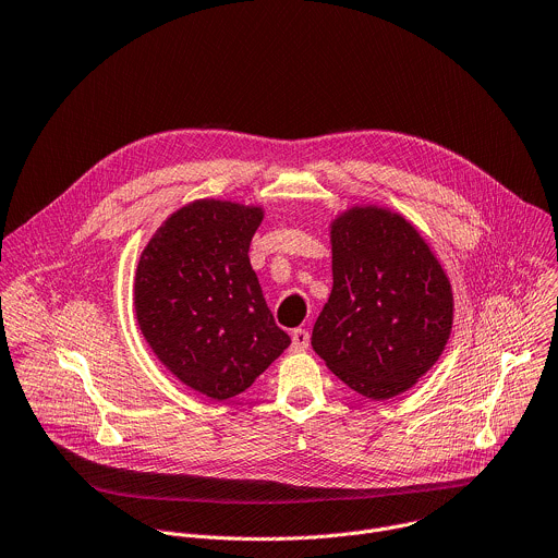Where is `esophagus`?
<instances>
[{
	"instance_id": "esophagus-1",
	"label": "esophagus",
	"mask_w": 558,
	"mask_h": 558,
	"mask_svg": "<svg viewBox=\"0 0 558 558\" xmlns=\"http://www.w3.org/2000/svg\"><path fill=\"white\" fill-rule=\"evenodd\" d=\"M308 343H311L308 330L295 328V330L291 332V350H293V352H304V350L308 348Z\"/></svg>"
}]
</instances>
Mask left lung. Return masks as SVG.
Returning <instances> with one entry per match:
<instances>
[{
    "label": "left lung",
    "instance_id": "1",
    "mask_svg": "<svg viewBox=\"0 0 558 558\" xmlns=\"http://www.w3.org/2000/svg\"><path fill=\"white\" fill-rule=\"evenodd\" d=\"M332 291L311 345L361 397L410 390L440 359L453 324L451 282L399 213L354 206L330 223Z\"/></svg>",
    "mask_w": 558,
    "mask_h": 558
}]
</instances>
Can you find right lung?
<instances>
[{
	"instance_id": "add662e5",
	"label": "right lung",
	"mask_w": 558,
	"mask_h": 558,
	"mask_svg": "<svg viewBox=\"0 0 558 558\" xmlns=\"http://www.w3.org/2000/svg\"><path fill=\"white\" fill-rule=\"evenodd\" d=\"M263 217L258 206L193 202L159 226L135 269L146 343L183 386L215 401L245 392L291 343L250 265Z\"/></svg>"
}]
</instances>
